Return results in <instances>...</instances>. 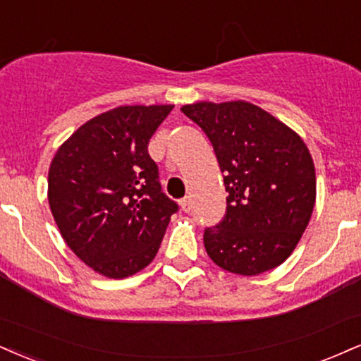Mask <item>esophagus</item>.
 <instances>
[{
	"label": "esophagus",
	"instance_id": "obj_1",
	"mask_svg": "<svg viewBox=\"0 0 361 361\" xmlns=\"http://www.w3.org/2000/svg\"><path fill=\"white\" fill-rule=\"evenodd\" d=\"M180 205H181V210H183L185 214H188V212L192 210V208H193V202H192V198H190V197H185V198H181Z\"/></svg>",
	"mask_w": 361,
	"mask_h": 361
}]
</instances>
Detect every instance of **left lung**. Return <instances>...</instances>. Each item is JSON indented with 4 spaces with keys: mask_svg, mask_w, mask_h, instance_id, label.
Returning a JSON list of instances; mask_svg holds the SVG:
<instances>
[{
    "mask_svg": "<svg viewBox=\"0 0 361 361\" xmlns=\"http://www.w3.org/2000/svg\"><path fill=\"white\" fill-rule=\"evenodd\" d=\"M214 146L227 197L222 222L203 244L219 267L257 276L296 249L316 202V173L301 136L245 101L181 107Z\"/></svg>",
    "mask_w": 361,
    "mask_h": 361,
    "instance_id": "left-lung-1",
    "label": "left lung"
}]
</instances>
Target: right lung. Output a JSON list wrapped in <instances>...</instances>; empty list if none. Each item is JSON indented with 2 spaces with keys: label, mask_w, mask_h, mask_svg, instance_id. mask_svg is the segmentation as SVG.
<instances>
[{
  "label": "right lung",
  "mask_w": 361,
  "mask_h": 361,
  "mask_svg": "<svg viewBox=\"0 0 361 361\" xmlns=\"http://www.w3.org/2000/svg\"><path fill=\"white\" fill-rule=\"evenodd\" d=\"M173 106H121L82 124L49 169V203L65 244L111 279L145 269L178 205L147 145Z\"/></svg>",
  "instance_id": "right-lung-1"
}]
</instances>
